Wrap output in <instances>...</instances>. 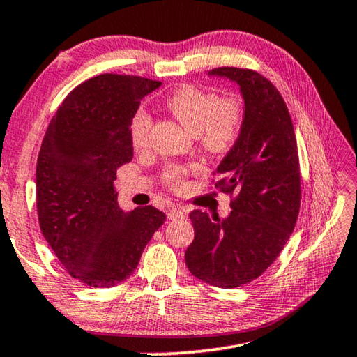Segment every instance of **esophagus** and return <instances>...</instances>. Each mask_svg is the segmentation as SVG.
Instances as JSON below:
<instances>
[{"label": "esophagus", "instance_id": "esophagus-1", "mask_svg": "<svg viewBox=\"0 0 357 357\" xmlns=\"http://www.w3.org/2000/svg\"><path fill=\"white\" fill-rule=\"evenodd\" d=\"M185 214H188V211L181 206H172L168 209V219H173V220L183 219V218H185Z\"/></svg>", "mask_w": 357, "mask_h": 357}]
</instances>
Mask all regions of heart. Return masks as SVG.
<instances>
[{
    "mask_svg": "<svg viewBox=\"0 0 357 357\" xmlns=\"http://www.w3.org/2000/svg\"><path fill=\"white\" fill-rule=\"evenodd\" d=\"M167 106L185 128L199 135L202 148L213 155H222L234 148L245 126L246 107L238 95L219 98L213 90L185 84L169 93ZM151 127L152 119L148 112H135L130 121V141L135 149L148 144ZM189 174V168L172 165L163 172L162 181L169 190L179 192L185 188Z\"/></svg>",
    "mask_w": 357,
    "mask_h": 357,
    "instance_id": "heart-1",
    "label": "heart"
}]
</instances>
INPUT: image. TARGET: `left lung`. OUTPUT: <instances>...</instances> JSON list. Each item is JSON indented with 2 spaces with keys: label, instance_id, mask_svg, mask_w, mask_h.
<instances>
[{
  "label": "left lung",
  "instance_id": "obj_1",
  "mask_svg": "<svg viewBox=\"0 0 357 357\" xmlns=\"http://www.w3.org/2000/svg\"><path fill=\"white\" fill-rule=\"evenodd\" d=\"M211 75L238 84L246 117L241 135L218 168L219 192L231 211L219 220L202 209L190 213L195 238L185 265L208 284L231 289L259 278L297 222L302 184L296 133L287 106L273 84L250 68L220 66Z\"/></svg>",
  "mask_w": 357,
  "mask_h": 357
}]
</instances>
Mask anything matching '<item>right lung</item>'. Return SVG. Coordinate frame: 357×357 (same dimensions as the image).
Listing matches in <instances>:
<instances>
[{
    "label": "right lung",
    "instance_id": "add662e5",
    "mask_svg": "<svg viewBox=\"0 0 357 357\" xmlns=\"http://www.w3.org/2000/svg\"><path fill=\"white\" fill-rule=\"evenodd\" d=\"M160 84L112 73L89 79L68 93L44 135L36 165L39 227L82 284L105 289L126 281L167 219L151 205L123 213L112 184L133 157L130 121Z\"/></svg>",
    "mask_w": 357,
    "mask_h": 357
}]
</instances>
